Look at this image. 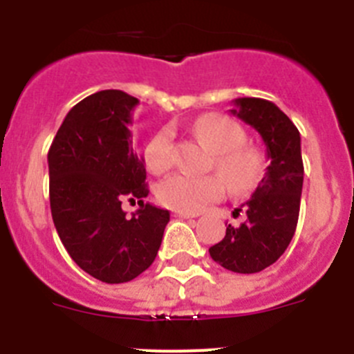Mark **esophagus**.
Segmentation results:
<instances>
[{
  "label": "esophagus",
  "mask_w": 354,
  "mask_h": 354,
  "mask_svg": "<svg viewBox=\"0 0 354 354\" xmlns=\"http://www.w3.org/2000/svg\"><path fill=\"white\" fill-rule=\"evenodd\" d=\"M174 216L175 218H184V220H187V218H195V214H192V212H183V211H175Z\"/></svg>",
  "instance_id": "obj_1"
}]
</instances>
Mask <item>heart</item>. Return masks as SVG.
I'll return each mask as SVG.
<instances>
[{
    "label": "heart",
    "mask_w": 354,
    "mask_h": 354,
    "mask_svg": "<svg viewBox=\"0 0 354 354\" xmlns=\"http://www.w3.org/2000/svg\"><path fill=\"white\" fill-rule=\"evenodd\" d=\"M195 134L212 152V167L228 192L243 195L257 186L264 174V158L257 149L245 145L246 134L239 124L221 115H205L195 122ZM145 165L152 174H165L174 165V131H158L145 147ZM225 186L218 175L193 177L174 174L156 189L162 205L183 212H196L220 200Z\"/></svg>",
    "instance_id": "1"
}]
</instances>
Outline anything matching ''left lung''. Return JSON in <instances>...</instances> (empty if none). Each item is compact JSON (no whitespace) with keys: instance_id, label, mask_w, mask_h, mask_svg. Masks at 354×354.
<instances>
[{"instance_id":"8db88e82","label":"left lung","mask_w":354,"mask_h":354,"mask_svg":"<svg viewBox=\"0 0 354 354\" xmlns=\"http://www.w3.org/2000/svg\"><path fill=\"white\" fill-rule=\"evenodd\" d=\"M234 104L232 113L264 140L270 167L245 204V223L228 225L223 239L209 253L225 270L248 274L274 264L296 232L303 187L301 138L292 120L271 101L243 97Z\"/></svg>"}]
</instances>
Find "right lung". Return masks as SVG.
Returning a JSON list of instances; mask_svg holds the SVG:
<instances>
[{"instance_id":"right-lung-1","label":"right lung","mask_w":354,"mask_h":354,"mask_svg":"<svg viewBox=\"0 0 354 354\" xmlns=\"http://www.w3.org/2000/svg\"><path fill=\"white\" fill-rule=\"evenodd\" d=\"M138 99L102 90L77 102L48 152L49 202L56 232L81 270L106 283L131 282L154 262L170 212L145 204L143 159L131 147ZM124 198L138 199L133 216Z\"/></svg>"}]
</instances>
